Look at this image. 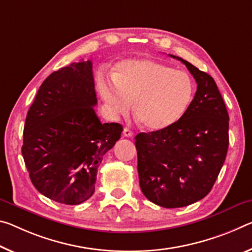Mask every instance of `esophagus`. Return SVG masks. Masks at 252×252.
<instances>
[{
  "mask_svg": "<svg viewBox=\"0 0 252 252\" xmlns=\"http://www.w3.org/2000/svg\"><path fill=\"white\" fill-rule=\"evenodd\" d=\"M123 135L126 138H130L133 135V132L129 129V127H125V129H123Z\"/></svg>",
  "mask_w": 252,
  "mask_h": 252,
  "instance_id": "1",
  "label": "esophagus"
}]
</instances>
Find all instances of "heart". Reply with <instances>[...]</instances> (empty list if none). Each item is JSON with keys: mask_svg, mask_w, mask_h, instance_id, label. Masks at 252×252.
Returning <instances> with one entry per match:
<instances>
[{"mask_svg": "<svg viewBox=\"0 0 252 252\" xmlns=\"http://www.w3.org/2000/svg\"><path fill=\"white\" fill-rule=\"evenodd\" d=\"M98 89L114 114H127L133 103L135 119L150 131L179 121L194 96V83L186 73L146 58L119 63L112 78L99 76Z\"/></svg>", "mask_w": 252, "mask_h": 252, "instance_id": "1", "label": "heart"}]
</instances>
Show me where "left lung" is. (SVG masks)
<instances>
[{
    "instance_id": "left-lung-1",
    "label": "left lung",
    "mask_w": 252,
    "mask_h": 252,
    "mask_svg": "<svg viewBox=\"0 0 252 252\" xmlns=\"http://www.w3.org/2000/svg\"><path fill=\"white\" fill-rule=\"evenodd\" d=\"M197 90L175 125L135 135L140 189L150 202L183 207L210 193L229 148V114L214 79L181 57Z\"/></svg>"
}]
</instances>
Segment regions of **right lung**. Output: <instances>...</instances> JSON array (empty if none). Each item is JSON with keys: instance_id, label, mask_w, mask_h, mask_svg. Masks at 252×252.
Wrapping results in <instances>:
<instances>
[{"instance_id": "1", "label": "right lung", "mask_w": 252, "mask_h": 252, "mask_svg": "<svg viewBox=\"0 0 252 252\" xmlns=\"http://www.w3.org/2000/svg\"><path fill=\"white\" fill-rule=\"evenodd\" d=\"M92 62L73 63L43 81L28 111L22 156L46 197L77 205L93 195L99 163L123 131L101 123Z\"/></svg>"}]
</instances>
